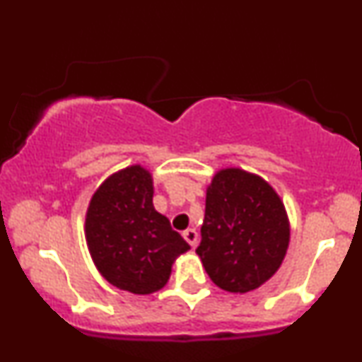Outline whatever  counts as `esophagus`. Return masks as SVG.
Returning <instances> with one entry per match:
<instances>
[{
    "label": "esophagus",
    "mask_w": 362,
    "mask_h": 362,
    "mask_svg": "<svg viewBox=\"0 0 362 362\" xmlns=\"http://www.w3.org/2000/svg\"><path fill=\"white\" fill-rule=\"evenodd\" d=\"M184 238H185V242L190 245V247H195V245H197V238H199V235H197V231L194 230V228H189V230H185L184 233Z\"/></svg>",
    "instance_id": "1"
}]
</instances>
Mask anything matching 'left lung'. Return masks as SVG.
<instances>
[{"instance_id":"obj_1","label":"left lung","mask_w":362,"mask_h":362,"mask_svg":"<svg viewBox=\"0 0 362 362\" xmlns=\"http://www.w3.org/2000/svg\"><path fill=\"white\" fill-rule=\"evenodd\" d=\"M199 257L216 286L248 293L276 274L289 245L279 195L264 178L240 168L218 172L207 187Z\"/></svg>"}]
</instances>
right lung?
Instances as JSON below:
<instances>
[{
	"label": "right lung",
	"instance_id": "right-lung-1",
	"mask_svg": "<svg viewBox=\"0 0 362 362\" xmlns=\"http://www.w3.org/2000/svg\"><path fill=\"white\" fill-rule=\"evenodd\" d=\"M98 272L115 288L151 294L167 284L172 264L189 243L153 206V178L132 165L98 187L85 221Z\"/></svg>",
	"mask_w": 362,
	"mask_h": 362
}]
</instances>
